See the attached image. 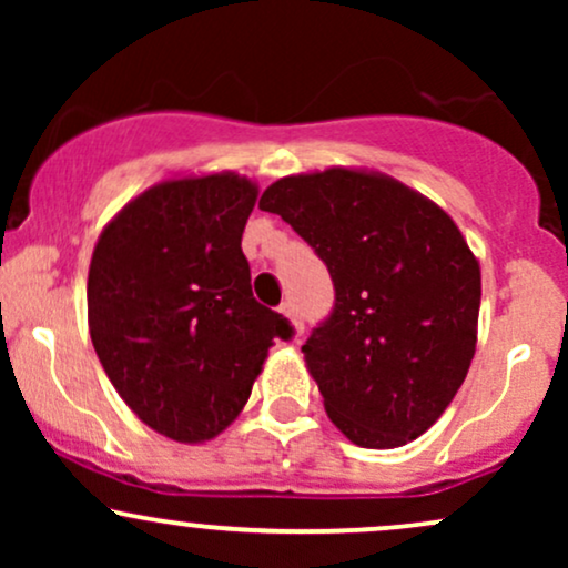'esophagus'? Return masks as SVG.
<instances>
[{
	"instance_id": "34e87169",
	"label": "esophagus",
	"mask_w": 568,
	"mask_h": 568,
	"mask_svg": "<svg viewBox=\"0 0 568 568\" xmlns=\"http://www.w3.org/2000/svg\"><path fill=\"white\" fill-rule=\"evenodd\" d=\"M280 312H283L285 317H291L293 328H296V336H302V334H304V321H302V315H298V312L293 310V304L285 302L283 306H280Z\"/></svg>"
}]
</instances>
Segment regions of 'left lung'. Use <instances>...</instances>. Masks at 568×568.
Returning <instances> with one entry per match:
<instances>
[{"instance_id": "left-lung-1", "label": "left lung", "mask_w": 568, "mask_h": 568, "mask_svg": "<svg viewBox=\"0 0 568 568\" xmlns=\"http://www.w3.org/2000/svg\"><path fill=\"white\" fill-rule=\"evenodd\" d=\"M334 280V306L302 347L331 422L355 446L419 438L475 355L480 266L435 202L387 175H288L258 200Z\"/></svg>"}]
</instances>
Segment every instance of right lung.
<instances>
[{
    "instance_id": "add662e5",
    "label": "right lung",
    "mask_w": 568,
    "mask_h": 568,
    "mask_svg": "<svg viewBox=\"0 0 568 568\" xmlns=\"http://www.w3.org/2000/svg\"><path fill=\"white\" fill-rule=\"evenodd\" d=\"M256 186L232 173L165 181L98 237L88 321L98 361L141 422L211 440L251 397L288 317L258 304L243 253Z\"/></svg>"
}]
</instances>
